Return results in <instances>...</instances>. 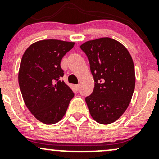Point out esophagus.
I'll return each mask as SVG.
<instances>
[{"label": "esophagus", "mask_w": 159, "mask_h": 159, "mask_svg": "<svg viewBox=\"0 0 159 159\" xmlns=\"http://www.w3.org/2000/svg\"><path fill=\"white\" fill-rule=\"evenodd\" d=\"M75 87L76 90H79V88H80V85H79V84L75 85Z\"/></svg>", "instance_id": "esophagus-1"}]
</instances>
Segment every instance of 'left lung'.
Masks as SVG:
<instances>
[{
  "label": "left lung",
  "instance_id": "obj_1",
  "mask_svg": "<svg viewBox=\"0 0 159 159\" xmlns=\"http://www.w3.org/2000/svg\"><path fill=\"white\" fill-rule=\"evenodd\" d=\"M81 49L90 63L95 86L85 98L90 115L101 124H110L125 112L135 86L132 58L124 45L109 37L90 40Z\"/></svg>",
  "mask_w": 159,
  "mask_h": 159
}]
</instances>
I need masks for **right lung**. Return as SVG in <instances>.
Returning a JSON list of instances; mask_svg holds the SVG:
<instances>
[{"label": "right lung", "instance_id": "1", "mask_svg": "<svg viewBox=\"0 0 159 159\" xmlns=\"http://www.w3.org/2000/svg\"><path fill=\"white\" fill-rule=\"evenodd\" d=\"M75 43L57 39L38 41L21 58L19 84L25 105L39 121L57 123L63 117L74 93L62 81L61 62Z\"/></svg>", "mask_w": 159, "mask_h": 159}]
</instances>
